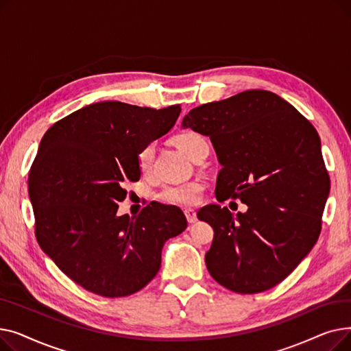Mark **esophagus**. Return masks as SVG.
<instances>
[{"label": "esophagus", "mask_w": 351, "mask_h": 351, "mask_svg": "<svg viewBox=\"0 0 351 351\" xmlns=\"http://www.w3.org/2000/svg\"><path fill=\"white\" fill-rule=\"evenodd\" d=\"M185 216H186V219H188V222H189V223H195L196 220H197V217H196V212H195V210H192V209H186V210H185Z\"/></svg>", "instance_id": "esophagus-1"}]
</instances>
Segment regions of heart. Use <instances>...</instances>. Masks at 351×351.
Listing matches in <instances>:
<instances>
[{"mask_svg": "<svg viewBox=\"0 0 351 351\" xmlns=\"http://www.w3.org/2000/svg\"><path fill=\"white\" fill-rule=\"evenodd\" d=\"M172 141L183 154L192 159L199 145L205 139L195 132H183V134L176 135ZM154 156H155L154 145H146L138 152L136 165H138V169L142 175H147L152 171ZM204 189H205V185L202 182H197V180L189 182V183H185V185L165 188L159 193V199L168 205H176V206H183V208L195 206L200 202L202 192H204Z\"/></svg>", "mask_w": 351, "mask_h": 351, "instance_id": "b5f03b06", "label": "heart"}]
</instances>
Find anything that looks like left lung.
<instances>
[{
	"instance_id": "obj_1",
	"label": "left lung",
	"mask_w": 351,
	"mask_h": 351,
	"mask_svg": "<svg viewBox=\"0 0 351 351\" xmlns=\"http://www.w3.org/2000/svg\"><path fill=\"white\" fill-rule=\"evenodd\" d=\"M183 128L210 138L222 165L216 199H241L247 212L208 205L197 219L215 232L205 256L223 287L252 294L285 280L316 245L330 192L319 134L273 92L250 89L193 108Z\"/></svg>"
}]
</instances>
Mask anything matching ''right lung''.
Wrapping results in <instances>:
<instances>
[{"instance_id":"right-lung-1","label":"right lung","mask_w":351,"mask_h":351,"mask_svg":"<svg viewBox=\"0 0 351 351\" xmlns=\"http://www.w3.org/2000/svg\"><path fill=\"white\" fill-rule=\"evenodd\" d=\"M180 105L141 108L118 101L86 105L41 139L28 195L41 249L69 279L104 298L129 296L160 269L165 242L186 229L176 206L147 205L118 216L123 186L141 172L136 155L168 134Z\"/></svg>"}]
</instances>
